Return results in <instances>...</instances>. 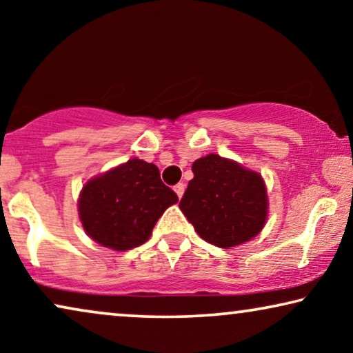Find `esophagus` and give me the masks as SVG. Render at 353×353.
Masks as SVG:
<instances>
[{
  "label": "esophagus",
  "instance_id": "obj_1",
  "mask_svg": "<svg viewBox=\"0 0 353 353\" xmlns=\"http://www.w3.org/2000/svg\"><path fill=\"white\" fill-rule=\"evenodd\" d=\"M173 190H175V192H176V196L180 197H183V194H185V185H183V183H178V185H175L173 186Z\"/></svg>",
  "mask_w": 353,
  "mask_h": 353
}]
</instances>
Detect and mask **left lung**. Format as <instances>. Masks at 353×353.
I'll use <instances>...</instances> for the list:
<instances>
[{
    "label": "left lung",
    "instance_id": "1",
    "mask_svg": "<svg viewBox=\"0 0 353 353\" xmlns=\"http://www.w3.org/2000/svg\"><path fill=\"white\" fill-rule=\"evenodd\" d=\"M192 173L180 209L202 239L226 249L262 231L268 214L262 175L219 154L197 159Z\"/></svg>",
    "mask_w": 353,
    "mask_h": 353
}]
</instances>
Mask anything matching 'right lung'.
I'll list each match as a JSON object with an SVG mask.
<instances>
[{
    "instance_id": "add662e5",
    "label": "right lung",
    "mask_w": 353,
    "mask_h": 353,
    "mask_svg": "<svg viewBox=\"0 0 353 353\" xmlns=\"http://www.w3.org/2000/svg\"><path fill=\"white\" fill-rule=\"evenodd\" d=\"M178 196L161 180L154 163L141 159L98 175L79 197V215L91 239L114 250H130L146 243L154 225Z\"/></svg>"
}]
</instances>
